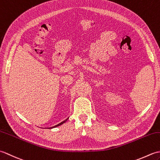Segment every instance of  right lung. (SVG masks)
<instances>
[{"label": "right lung", "instance_id": "1", "mask_svg": "<svg viewBox=\"0 0 160 160\" xmlns=\"http://www.w3.org/2000/svg\"><path fill=\"white\" fill-rule=\"evenodd\" d=\"M68 119H69V118H68L67 119H66L65 120H64V121H62V122H60V123H59L58 124H57V125H55V126H53V127H49V128H56V127H59V126H60V125H62V124H64V122H66L67 121V120Z\"/></svg>", "mask_w": 160, "mask_h": 160}]
</instances>
